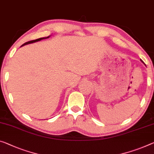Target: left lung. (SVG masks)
<instances>
[{"mask_svg":"<svg viewBox=\"0 0 154 154\" xmlns=\"http://www.w3.org/2000/svg\"><path fill=\"white\" fill-rule=\"evenodd\" d=\"M141 61H142V62H143V60H141Z\"/></svg>","mask_w":154,"mask_h":154,"instance_id":"1","label":"left lung"}]
</instances>
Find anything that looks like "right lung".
Returning <instances> with one entry per match:
<instances>
[{"label": "right lung", "mask_w": 154, "mask_h": 154, "mask_svg": "<svg viewBox=\"0 0 154 154\" xmlns=\"http://www.w3.org/2000/svg\"><path fill=\"white\" fill-rule=\"evenodd\" d=\"M49 36H47V37H45V38H38V39H36V40H33V41H28V42H25V43H24L23 45L21 47H23V46H24V45H27V44H30V43H33V42H38V41H41V40H42V39H45V38H48Z\"/></svg>", "instance_id": "obj_1"}]
</instances>
